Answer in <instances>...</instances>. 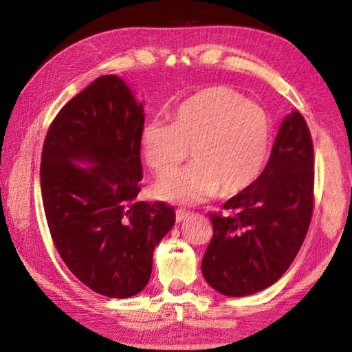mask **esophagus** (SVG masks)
Here are the masks:
<instances>
[{
    "mask_svg": "<svg viewBox=\"0 0 352 352\" xmlns=\"http://www.w3.org/2000/svg\"><path fill=\"white\" fill-rule=\"evenodd\" d=\"M189 211H186V210H182V208H180V210H177L175 211V219H177V222H183V220L184 219H188L189 217Z\"/></svg>",
    "mask_w": 352,
    "mask_h": 352,
    "instance_id": "1",
    "label": "esophagus"
}]
</instances>
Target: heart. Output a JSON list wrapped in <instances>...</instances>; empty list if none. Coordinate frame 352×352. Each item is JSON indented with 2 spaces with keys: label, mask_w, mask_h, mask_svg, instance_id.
Instances as JSON below:
<instances>
[{
  "label": "heart",
  "mask_w": 352,
  "mask_h": 352,
  "mask_svg": "<svg viewBox=\"0 0 352 352\" xmlns=\"http://www.w3.org/2000/svg\"><path fill=\"white\" fill-rule=\"evenodd\" d=\"M272 136V119L261 105L233 88L214 85L183 100L172 124H144L140 144L158 177L174 170L190 148L192 163L160 182L155 195L194 205L217 192L230 197L252 186L269 158Z\"/></svg>",
  "instance_id": "obj_1"
}]
</instances>
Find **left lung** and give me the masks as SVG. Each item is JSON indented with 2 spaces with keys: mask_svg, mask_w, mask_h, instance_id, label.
Listing matches in <instances>:
<instances>
[{
  "mask_svg": "<svg viewBox=\"0 0 352 352\" xmlns=\"http://www.w3.org/2000/svg\"><path fill=\"white\" fill-rule=\"evenodd\" d=\"M223 210L210 214L212 239L201 261L206 283L226 296L275 284L300 252L314 211V144L300 111L283 121L258 180Z\"/></svg>",
  "mask_w": 352,
  "mask_h": 352,
  "instance_id": "obj_1",
  "label": "left lung"
}]
</instances>
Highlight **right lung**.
I'll list each match as a JSON object with an SVG mask.
<instances>
[{"label": "right lung", "mask_w": 352, "mask_h": 352, "mask_svg": "<svg viewBox=\"0 0 352 352\" xmlns=\"http://www.w3.org/2000/svg\"><path fill=\"white\" fill-rule=\"evenodd\" d=\"M142 127V104L122 79L102 76L57 113L41 152V199L57 252L80 283L110 298L146 287L153 250L175 223L164 201H136Z\"/></svg>", "instance_id": "right-lung-1"}]
</instances>
